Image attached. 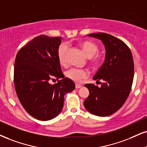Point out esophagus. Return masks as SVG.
<instances>
[{
	"instance_id": "esophagus-1",
	"label": "esophagus",
	"mask_w": 147,
	"mask_h": 147,
	"mask_svg": "<svg viewBox=\"0 0 147 147\" xmlns=\"http://www.w3.org/2000/svg\"><path fill=\"white\" fill-rule=\"evenodd\" d=\"M82 87V86H81L80 84H76V88H80Z\"/></svg>"
}]
</instances>
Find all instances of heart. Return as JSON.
Segmentation results:
<instances>
[{"instance_id": "obj_1", "label": "heart", "mask_w": 147, "mask_h": 147, "mask_svg": "<svg viewBox=\"0 0 147 147\" xmlns=\"http://www.w3.org/2000/svg\"><path fill=\"white\" fill-rule=\"evenodd\" d=\"M80 46L82 48L83 52L87 58H92L97 54L98 52V46L91 41H84L80 43ZM68 51V45L65 43H63L60 45L57 51L58 59L60 64L65 65L67 63V54ZM92 63L96 64L98 62V59H95L91 61ZM67 77L74 81L76 82H79L83 78H86L87 77L88 74L86 70L79 69L76 68H71L66 72Z\"/></svg>"}]
</instances>
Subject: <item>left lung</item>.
Wrapping results in <instances>:
<instances>
[{"mask_svg":"<svg viewBox=\"0 0 147 147\" xmlns=\"http://www.w3.org/2000/svg\"><path fill=\"white\" fill-rule=\"evenodd\" d=\"M103 43L106 50L104 64L94 76L93 80H101V87L93 84L84 85L89 95L84 101L88 112L98 117L112 115L122 107L131 90L134 75V65L128 46L111 35L92 33Z\"/></svg>","mask_w":147,"mask_h":147,"instance_id":"8db88e82","label":"left lung"}]
</instances>
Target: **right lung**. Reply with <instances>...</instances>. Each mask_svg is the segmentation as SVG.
Returning a JSON list of instances; mask_svg holds the SVG:
<instances>
[{
    "label": "right lung",
    "instance_id": "add662e5",
    "mask_svg": "<svg viewBox=\"0 0 147 147\" xmlns=\"http://www.w3.org/2000/svg\"><path fill=\"white\" fill-rule=\"evenodd\" d=\"M62 37L41 35L22 47L16 55L14 83L16 93L26 111L40 121H49L62 111L64 96L75 89L65 78L57 56ZM55 77L57 83L49 80Z\"/></svg>",
    "mask_w": 147,
    "mask_h": 147
}]
</instances>
